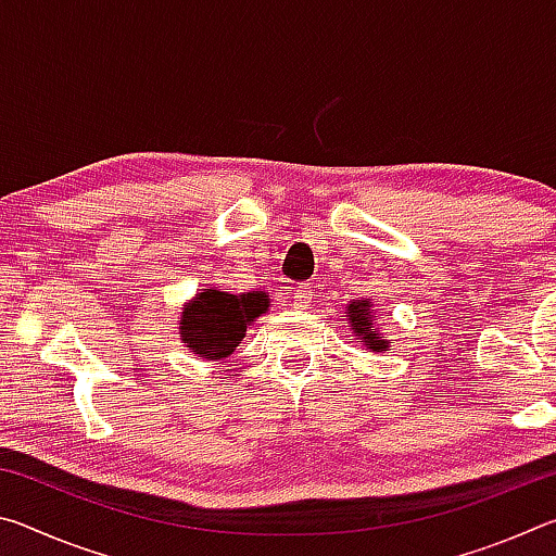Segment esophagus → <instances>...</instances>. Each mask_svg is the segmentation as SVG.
<instances>
[{"instance_id": "1", "label": "esophagus", "mask_w": 556, "mask_h": 556, "mask_svg": "<svg viewBox=\"0 0 556 556\" xmlns=\"http://www.w3.org/2000/svg\"><path fill=\"white\" fill-rule=\"evenodd\" d=\"M314 296H316V291H314V287H308V285H301V287L291 289V304H294L296 308H306L314 301Z\"/></svg>"}]
</instances>
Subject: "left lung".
<instances>
[{
	"label": "left lung",
	"mask_w": 556,
	"mask_h": 556,
	"mask_svg": "<svg viewBox=\"0 0 556 556\" xmlns=\"http://www.w3.org/2000/svg\"><path fill=\"white\" fill-rule=\"evenodd\" d=\"M345 321L351 326V331L355 336V343H361L365 351L370 353H382L390 351V341L388 336L380 331L378 324V312H375V301L372 299H353L345 304Z\"/></svg>",
	"instance_id": "1"
}]
</instances>
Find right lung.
<instances>
[{"label": "right lung", "instance_id": "add662e5", "mask_svg": "<svg viewBox=\"0 0 556 556\" xmlns=\"http://www.w3.org/2000/svg\"><path fill=\"white\" fill-rule=\"evenodd\" d=\"M269 312L267 291L230 294L218 287L195 291L181 308L178 336L188 353L201 361H220L232 355L255 318Z\"/></svg>", "mask_w": 556, "mask_h": 556}]
</instances>
